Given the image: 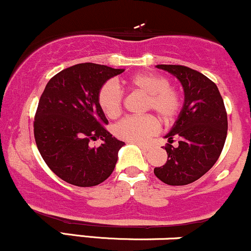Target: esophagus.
I'll use <instances>...</instances> for the list:
<instances>
[{"mask_svg": "<svg viewBox=\"0 0 251 251\" xmlns=\"http://www.w3.org/2000/svg\"><path fill=\"white\" fill-rule=\"evenodd\" d=\"M135 145H137V146H139V148H140V149H142L144 152L149 151V150H150V148H149V146H146V145H143V144H139V143H137V144H135Z\"/></svg>", "mask_w": 251, "mask_h": 251, "instance_id": "esophagus-1", "label": "esophagus"}]
</instances>
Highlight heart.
Instances as JSON below:
<instances>
[{
  "label": "heart",
  "mask_w": 251,
  "mask_h": 251,
  "mask_svg": "<svg viewBox=\"0 0 251 251\" xmlns=\"http://www.w3.org/2000/svg\"><path fill=\"white\" fill-rule=\"evenodd\" d=\"M131 88L148 94L145 111H153L163 123L170 124L177 119L183 108V97L179 89L170 85V79L153 72L134 74L126 80ZM98 103L108 118H117L123 109V93L113 81H106L98 92ZM158 120L151 114L126 117L113 127L119 139L129 143H145L157 133Z\"/></svg>",
  "instance_id": "1"
}]
</instances>
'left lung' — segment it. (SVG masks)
I'll use <instances>...</instances> for the list:
<instances>
[{
	"label": "left lung",
	"instance_id": "8db88e82",
	"mask_svg": "<svg viewBox=\"0 0 251 251\" xmlns=\"http://www.w3.org/2000/svg\"><path fill=\"white\" fill-rule=\"evenodd\" d=\"M179 80L184 101L178 120L165 135L168 160L154 168L158 179L169 185H186L200 179L220 158L226 139L227 117L223 98L214 81L180 65H158ZM177 140V145H172Z\"/></svg>",
	"mask_w": 251,
	"mask_h": 251
}]
</instances>
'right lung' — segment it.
Wrapping results in <instances>:
<instances>
[{"instance_id": "add662e5", "label": "right lung", "mask_w": 251, "mask_h": 251, "mask_svg": "<svg viewBox=\"0 0 251 251\" xmlns=\"http://www.w3.org/2000/svg\"><path fill=\"white\" fill-rule=\"evenodd\" d=\"M124 70L85 62L66 68L48 81L34 118V138L48 168L62 180L89 188L113 172L125 143L106 129L108 122L98 92ZM100 137V147L90 142Z\"/></svg>"}]
</instances>
